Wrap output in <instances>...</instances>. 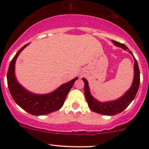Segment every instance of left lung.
Listing matches in <instances>:
<instances>
[{
    "mask_svg": "<svg viewBox=\"0 0 149 149\" xmlns=\"http://www.w3.org/2000/svg\"><path fill=\"white\" fill-rule=\"evenodd\" d=\"M112 42L115 45L122 47L123 49H127V47L124 44L112 40ZM129 52L133 56L131 51L128 50ZM134 58V56H133ZM84 82V94H85L86 100L88 103L90 109L93 112L101 114L104 115H115L116 114H119L123 112L130 103L134 100L137 91L139 88L140 84V71L138 62L136 58H134V79H133V84L131 87L129 88L128 91L118 100L115 101L107 102H100L94 98L91 95L88 88V81L83 78Z\"/></svg>",
    "mask_w": 149,
    "mask_h": 149,
    "instance_id": "obj_1",
    "label": "left lung"
}]
</instances>
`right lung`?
Masks as SVG:
<instances>
[{"instance_id": "obj_1", "label": "right lung", "mask_w": 149, "mask_h": 149, "mask_svg": "<svg viewBox=\"0 0 149 149\" xmlns=\"http://www.w3.org/2000/svg\"><path fill=\"white\" fill-rule=\"evenodd\" d=\"M28 45L22 47L10 61L7 73L8 89L15 102L26 112L33 115H47L62 107L69 91L78 78L63 84L55 91L47 94H35L28 91L18 83L14 73L16 58Z\"/></svg>"}]
</instances>
